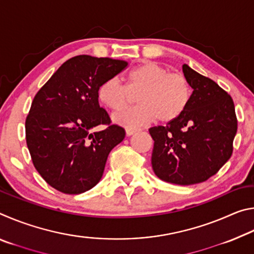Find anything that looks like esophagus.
I'll return each instance as SVG.
<instances>
[{
	"label": "esophagus",
	"mask_w": 254,
	"mask_h": 254,
	"mask_svg": "<svg viewBox=\"0 0 254 254\" xmlns=\"http://www.w3.org/2000/svg\"><path fill=\"white\" fill-rule=\"evenodd\" d=\"M137 130H135V128H127V136H130V135H133V134H134V133L136 132Z\"/></svg>",
	"instance_id": "esophagus-1"
}]
</instances>
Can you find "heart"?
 I'll return each instance as SVG.
<instances>
[{
	"instance_id": "1",
	"label": "heart",
	"mask_w": 254,
	"mask_h": 254,
	"mask_svg": "<svg viewBox=\"0 0 254 254\" xmlns=\"http://www.w3.org/2000/svg\"><path fill=\"white\" fill-rule=\"evenodd\" d=\"M139 106L121 112L114 121L127 127H142L157 118L161 122L175 121L187 109L191 88L186 77L169 72L156 63L147 62L128 72L127 85L118 77L103 81L97 89V97L111 111H122L137 95Z\"/></svg>"
}]
</instances>
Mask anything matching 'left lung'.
Wrapping results in <instances>:
<instances>
[{"instance_id":"obj_1","label":"left lung","mask_w":254,"mask_h":254,"mask_svg":"<svg viewBox=\"0 0 254 254\" xmlns=\"http://www.w3.org/2000/svg\"><path fill=\"white\" fill-rule=\"evenodd\" d=\"M183 72L192 88L187 109L166 127H150L149 133L157 177L187 186L207 180L231 158L238 120L232 97L214 80L186 64Z\"/></svg>"}]
</instances>
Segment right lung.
Wrapping results in <instances>:
<instances>
[{
    "label": "right lung",
    "mask_w": 254,
    "mask_h": 254,
    "mask_svg": "<svg viewBox=\"0 0 254 254\" xmlns=\"http://www.w3.org/2000/svg\"><path fill=\"white\" fill-rule=\"evenodd\" d=\"M127 63L87 55L68 59L36 94L25 120V139L34 168L64 194H81L100 182L109 153L124 128L111 124L97 89ZM106 125L102 131L94 127Z\"/></svg>",
    "instance_id": "1"
}]
</instances>
